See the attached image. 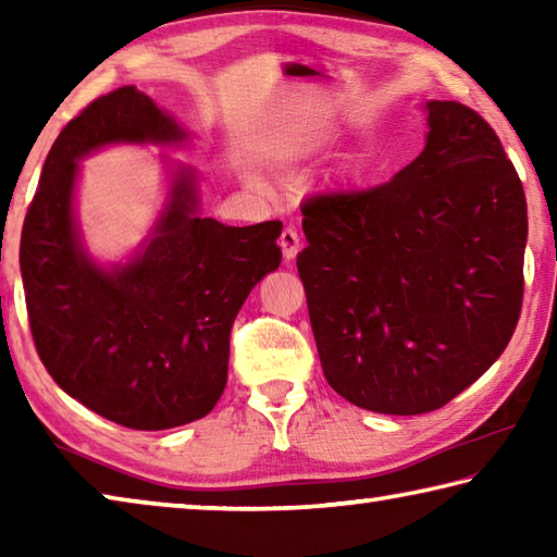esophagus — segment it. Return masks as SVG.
Returning <instances> with one entry per match:
<instances>
[{"instance_id":"1","label":"esophagus","mask_w":557,"mask_h":557,"mask_svg":"<svg viewBox=\"0 0 557 557\" xmlns=\"http://www.w3.org/2000/svg\"><path fill=\"white\" fill-rule=\"evenodd\" d=\"M299 233L295 228H285L280 235V248H282V256H285V260H295L297 252H299Z\"/></svg>"}]
</instances>
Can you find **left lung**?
Here are the masks:
<instances>
[{
  "mask_svg": "<svg viewBox=\"0 0 557 557\" xmlns=\"http://www.w3.org/2000/svg\"><path fill=\"white\" fill-rule=\"evenodd\" d=\"M428 145L391 182L301 203L297 270L319 361L363 410L420 414L469 388L511 342L528 209L494 127L428 102Z\"/></svg>",
  "mask_w": 557,
  "mask_h": 557,
  "instance_id": "8db88e82",
  "label": "left lung"
}]
</instances>
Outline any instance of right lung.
I'll use <instances>...</instances> for the list:
<instances>
[{
    "instance_id": "add662e5",
    "label": "right lung",
    "mask_w": 557,
    "mask_h": 557,
    "mask_svg": "<svg viewBox=\"0 0 557 557\" xmlns=\"http://www.w3.org/2000/svg\"><path fill=\"white\" fill-rule=\"evenodd\" d=\"M184 137L135 86L92 100L55 137L18 245L46 371L71 398L129 430L178 428L213 410L228 381L235 317L282 260L280 221L233 228L201 219L188 169L143 256L112 272L88 260L71 211L75 159L110 143Z\"/></svg>"
}]
</instances>
